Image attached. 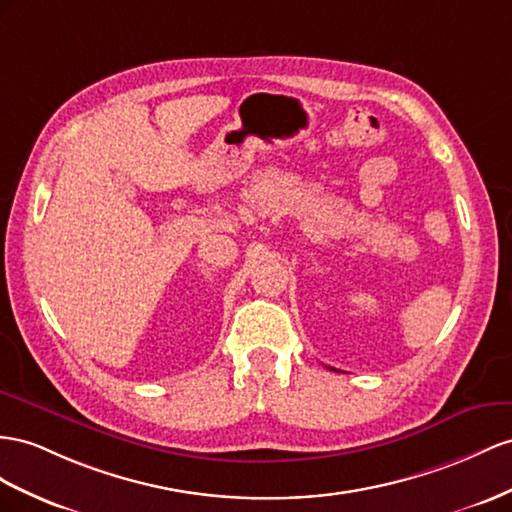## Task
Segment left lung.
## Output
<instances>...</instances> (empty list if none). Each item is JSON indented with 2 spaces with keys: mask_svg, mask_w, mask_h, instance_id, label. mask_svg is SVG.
I'll return each instance as SVG.
<instances>
[{
  "mask_svg": "<svg viewBox=\"0 0 512 512\" xmlns=\"http://www.w3.org/2000/svg\"><path fill=\"white\" fill-rule=\"evenodd\" d=\"M329 370H333V368H329ZM335 372H337V370H335Z\"/></svg>",
  "mask_w": 512,
  "mask_h": 512,
  "instance_id": "1",
  "label": "left lung"
}]
</instances>
